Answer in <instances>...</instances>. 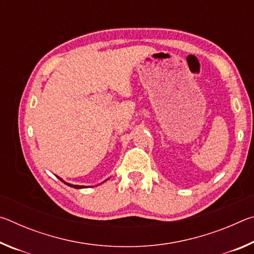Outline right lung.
I'll return each instance as SVG.
<instances>
[{
	"label": "right lung",
	"mask_w": 254,
	"mask_h": 254,
	"mask_svg": "<svg viewBox=\"0 0 254 254\" xmlns=\"http://www.w3.org/2000/svg\"><path fill=\"white\" fill-rule=\"evenodd\" d=\"M57 178H59L60 180H62L63 183H65L66 185H68V186H70V187H72V188H76V189H81V188H86V187H87V186H80V185H72V184H69V183H66L65 180L62 179V178H60V177H58V176H57ZM106 180H107V179H106ZM106 180H105V182H106Z\"/></svg>",
	"instance_id": "obj_1"
}]
</instances>
